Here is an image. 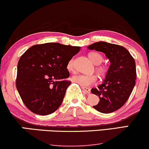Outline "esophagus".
<instances>
[{"label": "esophagus", "mask_w": 149, "mask_h": 149, "mask_svg": "<svg viewBox=\"0 0 149 149\" xmlns=\"http://www.w3.org/2000/svg\"><path fill=\"white\" fill-rule=\"evenodd\" d=\"M82 89H83V91L85 92L87 94H89L91 93V89H90L89 88H86V87H82Z\"/></svg>", "instance_id": "1"}]
</instances>
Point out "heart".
<instances>
[{
  "label": "heart",
  "instance_id": "obj_1",
  "mask_svg": "<svg viewBox=\"0 0 149 149\" xmlns=\"http://www.w3.org/2000/svg\"><path fill=\"white\" fill-rule=\"evenodd\" d=\"M88 57H89L90 60L93 62V63L96 65L101 64L102 62L103 61V57L98 53H90L88 54ZM67 67L69 71H74V62H73V59H71L68 62ZM96 71L99 74V76L102 77L104 76L107 73V69L104 66H97ZM71 80H72L73 82L79 84L82 87H88V86H90L95 84L97 82V78L95 75L79 74L76 75V76H73L71 78Z\"/></svg>",
  "mask_w": 149,
  "mask_h": 149
}]
</instances>
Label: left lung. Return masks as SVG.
Returning a JSON list of instances; mask_svg holds the SVG:
<instances>
[{"instance_id":"obj_1","label":"left lung","mask_w":149,"mask_h":149,"mask_svg":"<svg viewBox=\"0 0 149 149\" xmlns=\"http://www.w3.org/2000/svg\"><path fill=\"white\" fill-rule=\"evenodd\" d=\"M90 50L104 53L111 62L104 82L91 89L98 95V104L93 106L97 111L109 113L125 104L132 92L136 80L134 58L124 47L103 41L93 43L87 47Z\"/></svg>"}]
</instances>
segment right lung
I'll list each match as a JSON object with an SVG mask.
<instances>
[{
    "instance_id": "1",
    "label": "right lung",
    "mask_w": 149,
    "mask_h": 149,
    "mask_svg": "<svg viewBox=\"0 0 149 149\" xmlns=\"http://www.w3.org/2000/svg\"><path fill=\"white\" fill-rule=\"evenodd\" d=\"M80 47L57 42L36 45L20 58L17 67L16 88L31 111L46 116L61 106L71 82L68 62Z\"/></svg>"
}]
</instances>
